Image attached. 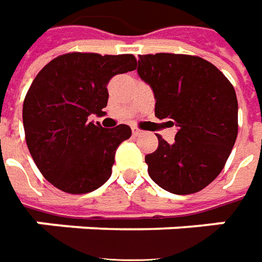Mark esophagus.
I'll use <instances>...</instances> for the list:
<instances>
[{"instance_id": "obj_1", "label": "esophagus", "mask_w": 262, "mask_h": 262, "mask_svg": "<svg viewBox=\"0 0 262 262\" xmlns=\"http://www.w3.org/2000/svg\"><path fill=\"white\" fill-rule=\"evenodd\" d=\"M133 134H134L135 137H137V135H140V134H141V131H140V129H138V128H133Z\"/></svg>"}]
</instances>
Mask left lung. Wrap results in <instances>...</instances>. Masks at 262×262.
<instances>
[{"label":"left lung","instance_id":"8db88e82","mask_svg":"<svg viewBox=\"0 0 262 262\" xmlns=\"http://www.w3.org/2000/svg\"><path fill=\"white\" fill-rule=\"evenodd\" d=\"M137 72L154 92L156 117L179 127L174 143L157 135V150L145 156L152 182L174 194L205 189L238 135L233 86L210 61L189 54H143Z\"/></svg>","mask_w":262,"mask_h":262}]
</instances>
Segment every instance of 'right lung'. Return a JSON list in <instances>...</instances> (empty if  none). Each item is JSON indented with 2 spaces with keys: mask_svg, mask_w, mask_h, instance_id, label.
<instances>
[{
  "mask_svg": "<svg viewBox=\"0 0 262 262\" xmlns=\"http://www.w3.org/2000/svg\"><path fill=\"white\" fill-rule=\"evenodd\" d=\"M135 68L133 54L76 52L38 72L24 99L23 124L30 154L54 187L83 194L110 179L115 151L131 137V128L105 129L89 122V115H103L110 80Z\"/></svg>",
  "mask_w": 262,
  "mask_h": 262,
  "instance_id": "1",
  "label": "right lung"
}]
</instances>
